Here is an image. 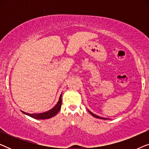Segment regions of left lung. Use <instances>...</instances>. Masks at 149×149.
<instances>
[{
	"label": "left lung",
	"mask_w": 149,
	"mask_h": 149,
	"mask_svg": "<svg viewBox=\"0 0 149 149\" xmlns=\"http://www.w3.org/2000/svg\"><path fill=\"white\" fill-rule=\"evenodd\" d=\"M87 111H88L89 113H90L91 115L93 116V117H95V118H97V119H104V120H107V119H108L107 118H104V117H99V116H97V115H95V114H93V113H91V111H89V110H87Z\"/></svg>",
	"instance_id": "8db88e82"
}]
</instances>
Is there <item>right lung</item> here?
Masks as SVG:
<instances>
[{"instance_id":"add662e5","label":"right lung","mask_w":149,"mask_h":149,"mask_svg":"<svg viewBox=\"0 0 149 149\" xmlns=\"http://www.w3.org/2000/svg\"><path fill=\"white\" fill-rule=\"evenodd\" d=\"M62 94L61 93L60 97H59V100L58 102V103L56 104V106L54 107V108H52V109L49 110V111L44 112V113H26V112L22 111V112L24 114H25L26 115L30 116L34 119H50L54 116H56L60 110L61 109V106H62Z\"/></svg>"}]
</instances>
